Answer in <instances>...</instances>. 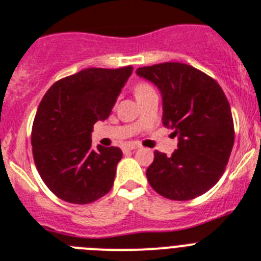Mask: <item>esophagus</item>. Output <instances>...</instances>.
<instances>
[{"mask_svg":"<svg viewBox=\"0 0 261 261\" xmlns=\"http://www.w3.org/2000/svg\"><path fill=\"white\" fill-rule=\"evenodd\" d=\"M139 149V146L137 145H124L123 146V151L127 152V151H134V150Z\"/></svg>","mask_w":261,"mask_h":261,"instance_id":"34e87169","label":"esophagus"}]
</instances>
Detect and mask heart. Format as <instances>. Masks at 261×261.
Instances as JSON below:
<instances>
[{"label":"heart","mask_w":261,"mask_h":261,"mask_svg":"<svg viewBox=\"0 0 261 261\" xmlns=\"http://www.w3.org/2000/svg\"><path fill=\"white\" fill-rule=\"evenodd\" d=\"M150 91H154L151 86H149L147 83H141V84H138V86L135 87V96L139 97L141 95L147 94V92H150Z\"/></svg>","instance_id":"1"}]
</instances>
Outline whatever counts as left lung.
Wrapping results in <instances>:
<instances>
[{"label": "left lung", "instance_id": "obj_1", "mask_svg": "<svg viewBox=\"0 0 261 261\" xmlns=\"http://www.w3.org/2000/svg\"><path fill=\"white\" fill-rule=\"evenodd\" d=\"M162 95V123L174 130L178 149L170 156L154 151L146 170L158 194L175 201L196 198L221 178L234 142L229 101L211 76L184 63L137 69Z\"/></svg>", "mask_w": 261, "mask_h": 261}]
</instances>
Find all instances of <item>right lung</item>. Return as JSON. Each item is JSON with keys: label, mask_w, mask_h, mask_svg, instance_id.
<instances>
[{"label": "right lung", "mask_w": 261, "mask_h": 261, "mask_svg": "<svg viewBox=\"0 0 261 261\" xmlns=\"http://www.w3.org/2000/svg\"><path fill=\"white\" fill-rule=\"evenodd\" d=\"M133 67L87 68L59 80L42 97L32 127L36 167L52 193L71 204H90L111 190L119 147L92 149L91 133L115 106Z\"/></svg>", "instance_id": "right-lung-1"}]
</instances>
